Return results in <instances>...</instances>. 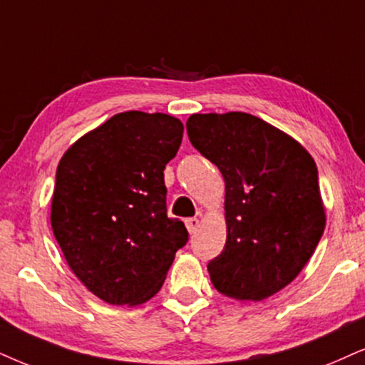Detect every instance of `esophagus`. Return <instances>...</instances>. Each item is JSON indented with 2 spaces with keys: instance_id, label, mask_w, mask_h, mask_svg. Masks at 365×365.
I'll list each match as a JSON object with an SVG mask.
<instances>
[{
  "instance_id": "obj_1",
  "label": "esophagus",
  "mask_w": 365,
  "mask_h": 365,
  "mask_svg": "<svg viewBox=\"0 0 365 365\" xmlns=\"http://www.w3.org/2000/svg\"><path fill=\"white\" fill-rule=\"evenodd\" d=\"M185 225H187L188 232L195 234L197 229H198V219H197V217H190V219L185 220Z\"/></svg>"
}]
</instances>
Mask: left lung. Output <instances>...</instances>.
I'll return each mask as SVG.
<instances>
[{
    "label": "left lung",
    "mask_w": 365,
    "mask_h": 365,
    "mask_svg": "<svg viewBox=\"0 0 365 365\" xmlns=\"http://www.w3.org/2000/svg\"><path fill=\"white\" fill-rule=\"evenodd\" d=\"M187 133L225 182L227 241L207 264L212 284L251 302L278 293L303 269L325 229L315 161L252 114H192Z\"/></svg>",
    "instance_id": "8db88e82"
}]
</instances>
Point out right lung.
<instances>
[{
	"label": "right lung",
	"mask_w": 365,
	"mask_h": 365,
	"mask_svg": "<svg viewBox=\"0 0 365 365\" xmlns=\"http://www.w3.org/2000/svg\"><path fill=\"white\" fill-rule=\"evenodd\" d=\"M183 124L168 114L126 110L82 136L60 160L52 229L82 283L110 305H140L160 292L188 242L167 215L163 170Z\"/></svg>",
	"instance_id": "obj_1"
}]
</instances>
